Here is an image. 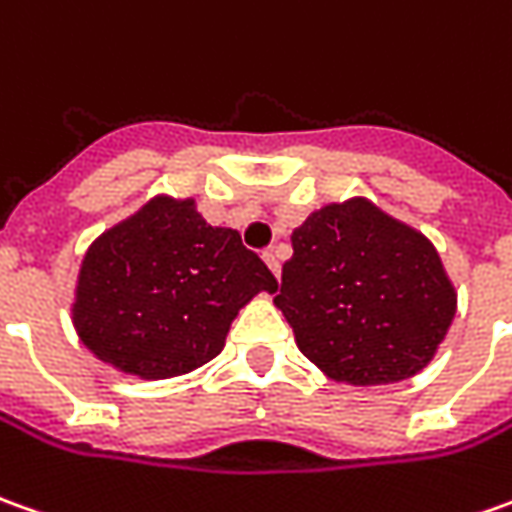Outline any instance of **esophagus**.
Listing matches in <instances>:
<instances>
[{
  "label": "esophagus",
  "mask_w": 512,
  "mask_h": 512,
  "mask_svg": "<svg viewBox=\"0 0 512 512\" xmlns=\"http://www.w3.org/2000/svg\"><path fill=\"white\" fill-rule=\"evenodd\" d=\"M262 259L267 262V267L273 270V276L279 279V273H281V262H279V250L276 248H270V250H264L262 253Z\"/></svg>",
  "instance_id": "esophagus-1"
}]
</instances>
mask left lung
Returning a JSON list of instances; mask_svg holds the SVG:
<instances>
[{
	"label": "left lung",
	"instance_id": "1",
	"mask_svg": "<svg viewBox=\"0 0 512 512\" xmlns=\"http://www.w3.org/2000/svg\"><path fill=\"white\" fill-rule=\"evenodd\" d=\"M273 304L329 380L386 386L434 360L456 287L434 242L366 197L312 211L293 236Z\"/></svg>",
	"mask_w": 512,
	"mask_h": 512
}]
</instances>
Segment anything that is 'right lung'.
<instances>
[{"label": "right lung", "instance_id": "obj_1", "mask_svg": "<svg viewBox=\"0 0 512 512\" xmlns=\"http://www.w3.org/2000/svg\"><path fill=\"white\" fill-rule=\"evenodd\" d=\"M276 290L239 231L208 225L194 197L157 194L87 248L72 327L106 366L168 380L214 360L239 310Z\"/></svg>", "mask_w": 512, "mask_h": 512}]
</instances>
